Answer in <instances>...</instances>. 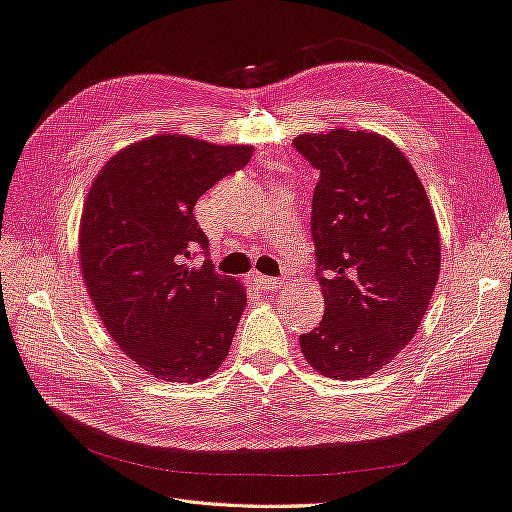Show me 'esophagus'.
Here are the masks:
<instances>
[{
	"label": "esophagus",
	"mask_w": 512,
	"mask_h": 512,
	"mask_svg": "<svg viewBox=\"0 0 512 512\" xmlns=\"http://www.w3.org/2000/svg\"><path fill=\"white\" fill-rule=\"evenodd\" d=\"M254 282L265 288V290H280L282 288V280H275V278H267V275H260V273H254Z\"/></svg>",
	"instance_id": "obj_1"
}]
</instances>
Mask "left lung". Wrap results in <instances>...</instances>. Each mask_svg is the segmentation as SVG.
<instances>
[{"mask_svg": "<svg viewBox=\"0 0 512 512\" xmlns=\"http://www.w3.org/2000/svg\"><path fill=\"white\" fill-rule=\"evenodd\" d=\"M319 170L312 239L325 314L299 336L331 379L370 377L407 347L439 278V230L407 157L377 133L331 129L293 140Z\"/></svg>", "mask_w": 512, "mask_h": 512, "instance_id": "1", "label": "left lung"}]
</instances>
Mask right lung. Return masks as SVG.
<instances>
[{
	"label": "right lung",
	"instance_id": "add662e5",
	"mask_svg": "<svg viewBox=\"0 0 512 512\" xmlns=\"http://www.w3.org/2000/svg\"><path fill=\"white\" fill-rule=\"evenodd\" d=\"M252 153L163 133L120 150L90 187L81 275L109 336L157 379L196 383L230 351L247 295L211 265L193 206ZM200 249L203 265L191 266Z\"/></svg>",
	"mask_w": 512,
	"mask_h": 512
}]
</instances>
